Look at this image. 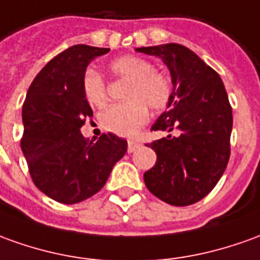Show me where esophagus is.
<instances>
[{"instance_id":"obj_1","label":"esophagus","mask_w":260,"mask_h":260,"mask_svg":"<svg viewBox=\"0 0 260 260\" xmlns=\"http://www.w3.org/2000/svg\"><path fill=\"white\" fill-rule=\"evenodd\" d=\"M139 147H140V144H139L137 141L128 140V143H127V151H128V153H134Z\"/></svg>"}]
</instances>
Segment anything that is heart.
I'll list each match as a JSON object with an SVG mask.
<instances>
[{
  "label": "heart",
  "mask_w": 260,
  "mask_h": 260,
  "mask_svg": "<svg viewBox=\"0 0 260 260\" xmlns=\"http://www.w3.org/2000/svg\"><path fill=\"white\" fill-rule=\"evenodd\" d=\"M107 68L113 76L130 80L124 92L128 100L106 110L102 124L117 136L132 137L147 123V106L154 112L167 109L173 98L171 80L164 73L157 72L150 60L133 55L116 58ZM82 90L89 105L99 109L107 106L106 82L96 71L90 69L83 75Z\"/></svg>",
  "instance_id": "1"
}]
</instances>
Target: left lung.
Instances as JSON below:
<instances>
[{
  "instance_id": "8db88e82",
  "label": "left lung",
  "mask_w": 260,
  "mask_h": 260,
  "mask_svg": "<svg viewBox=\"0 0 260 260\" xmlns=\"http://www.w3.org/2000/svg\"><path fill=\"white\" fill-rule=\"evenodd\" d=\"M162 59L171 73L173 98L151 130L173 132L150 144L157 154L144 173L148 191L161 201L185 207L201 201L222 177L231 155L232 107L219 75L180 44L137 48Z\"/></svg>"
}]
</instances>
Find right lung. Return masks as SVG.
<instances>
[{"instance_id": "add662e5", "label": "right lung", "mask_w": 260, "mask_h": 260, "mask_svg": "<svg viewBox=\"0 0 260 260\" xmlns=\"http://www.w3.org/2000/svg\"><path fill=\"white\" fill-rule=\"evenodd\" d=\"M110 51L75 45L38 73L22 106L21 148L38 189L62 204H78L99 192L127 141L112 133L86 140L80 133L92 107L82 90L86 68Z\"/></svg>"}]
</instances>
